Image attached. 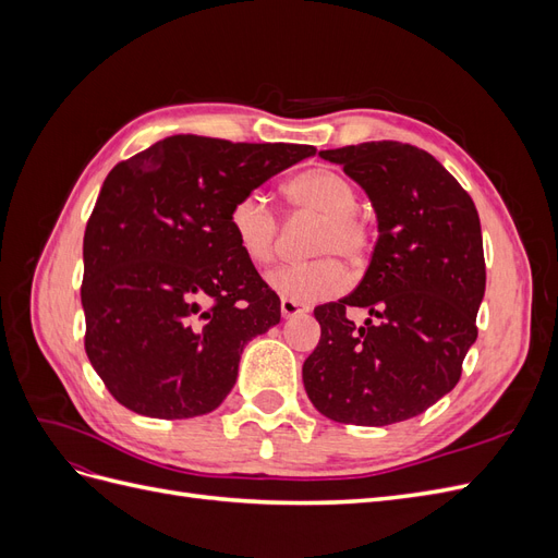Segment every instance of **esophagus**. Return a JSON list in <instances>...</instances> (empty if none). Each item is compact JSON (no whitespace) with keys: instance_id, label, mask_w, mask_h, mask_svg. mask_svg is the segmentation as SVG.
<instances>
[{"instance_id":"34e87169","label":"esophagus","mask_w":558,"mask_h":558,"mask_svg":"<svg viewBox=\"0 0 558 558\" xmlns=\"http://www.w3.org/2000/svg\"><path fill=\"white\" fill-rule=\"evenodd\" d=\"M307 312H310V307L300 305V302H295V300H289V298H281V316H283V318L302 316V314H307Z\"/></svg>"}]
</instances>
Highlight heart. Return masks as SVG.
<instances>
[{
	"label": "heart",
	"mask_w": 558,
	"mask_h": 558,
	"mask_svg": "<svg viewBox=\"0 0 558 558\" xmlns=\"http://www.w3.org/2000/svg\"><path fill=\"white\" fill-rule=\"evenodd\" d=\"M289 205L312 214L318 226L310 240L307 263H293L267 277L272 289L295 302L328 300L347 289L349 272L342 265L361 267L373 246V226L356 209L359 189L344 174L314 167L283 185ZM230 230L244 258L256 267L275 263L281 242V223L260 193H244L230 209Z\"/></svg>",
	"instance_id": "b5f03b06"
}]
</instances>
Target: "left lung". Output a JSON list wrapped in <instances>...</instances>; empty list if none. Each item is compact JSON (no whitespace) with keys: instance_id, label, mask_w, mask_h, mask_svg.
Segmentation results:
<instances>
[{"instance_id":"left-lung-1","label":"left lung","mask_w":558,"mask_h":558,"mask_svg":"<svg viewBox=\"0 0 558 558\" xmlns=\"http://www.w3.org/2000/svg\"><path fill=\"white\" fill-rule=\"evenodd\" d=\"M318 156L363 185L379 238L353 293L314 310L320 340L302 381L337 424H398L459 384L477 340L486 286L480 216L461 183L412 144L365 142ZM351 306L374 318L356 327L345 316Z\"/></svg>"}]
</instances>
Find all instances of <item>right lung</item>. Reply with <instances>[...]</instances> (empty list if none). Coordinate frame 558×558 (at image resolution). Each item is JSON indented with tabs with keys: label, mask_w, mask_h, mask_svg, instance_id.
<instances>
[{
	"label": "right lung",
	"mask_w": 558,
	"mask_h": 558,
	"mask_svg": "<svg viewBox=\"0 0 558 558\" xmlns=\"http://www.w3.org/2000/svg\"><path fill=\"white\" fill-rule=\"evenodd\" d=\"M314 154L174 134L109 172L83 234V342L123 408L191 418L226 400L246 342L281 318L230 209Z\"/></svg>",
	"instance_id": "add662e5"
}]
</instances>
